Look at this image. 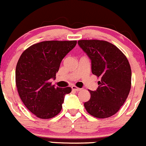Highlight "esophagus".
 Masks as SVG:
<instances>
[{
	"mask_svg": "<svg viewBox=\"0 0 146 146\" xmlns=\"http://www.w3.org/2000/svg\"><path fill=\"white\" fill-rule=\"evenodd\" d=\"M71 88H72V89H73V90H74V91H76V92H78V91H80V90H81V88H78V87H76V86H71Z\"/></svg>",
	"mask_w": 146,
	"mask_h": 146,
	"instance_id": "obj_1",
	"label": "esophagus"
}]
</instances>
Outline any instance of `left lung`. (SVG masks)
Returning <instances> with one entry per match:
<instances>
[{
  "label": "left lung",
  "mask_w": 146,
  "mask_h": 146,
  "mask_svg": "<svg viewBox=\"0 0 146 146\" xmlns=\"http://www.w3.org/2000/svg\"><path fill=\"white\" fill-rule=\"evenodd\" d=\"M78 44L91 60L92 72L100 78L98 88L89 91L84 102L90 115L98 119L112 116L119 111L131 89L132 70L125 55L113 44L100 40H80Z\"/></svg>",
  "instance_id": "left-lung-1"
}]
</instances>
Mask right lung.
Instances as JSON below:
<instances>
[{"mask_svg": "<svg viewBox=\"0 0 146 146\" xmlns=\"http://www.w3.org/2000/svg\"><path fill=\"white\" fill-rule=\"evenodd\" d=\"M76 40H46L33 44L23 52L16 67V85L19 95L29 111L37 117L48 119L62 110L66 94L71 88L55 87L60 63L76 46Z\"/></svg>", "mask_w": 146, "mask_h": 146, "instance_id": "obj_1", "label": "right lung"}]
</instances>
